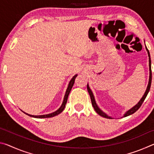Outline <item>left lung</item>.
<instances>
[{"label": "left lung", "mask_w": 154, "mask_h": 154, "mask_svg": "<svg viewBox=\"0 0 154 154\" xmlns=\"http://www.w3.org/2000/svg\"><path fill=\"white\" fill-rule=\"evenodd\" d=\"M145 49L147 51V54H148V56H149V82H148V85H147V89H146V91L144 94H143V97L140 98V100H139V102L136 105H134L133 107H132L129 110H128L126 113L124 114L123 117H127L128 116H130V115L133 114L134 113H135L138 109L140 108V106H141V105L143 103V101L145 100V99L146 98V96H147V94L149 93V91L150 89V87H151V83H152V69H151V58H150V54H149V51L148 50L147 47L145 45ZM87 89L88 92H89V94L90 96V98H91V101H92V105L93 106L94 109V110L96 111V113H97L98 115H100V116L103 117V118H107V119H112V118L111 116H108L107 114L105 113V112H103L101 109L98 107V106L97 104L96 103V100H95V98H94V96L93 93L92 92V90L89 87V85H88V83L87 84Z\"/></svg>", "instance_id": "1"}]
</instances>
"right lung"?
I'll return each instance as SVG.
<instances>
[{"instance_id":"add662e5","label":"right lung","mask_w":154,"mask_h":154,"mask_svg":"<svg viewBox=\"0 0 154 154\" xmlns=\"http://www.w3.org/2000/svg\"><path fill=\"white\" fill-rule=\"evenodd\" d=\"M77 76V75H74V76L72 77V79H71V81H70V82H69V85H68L66 91V92H65V95H64V97L63 102H62V105L60 106V107L58 109V110H56V111H54V112H53V113H51L46 114V115H41V116H32V115H30V114H28V113H25V112H24L23 111H22L24 112L25 114L28 115V116L32 117V118H52V117L58 116V114L62 113V111L64 110L65 106H66V102H67V99H68V96H69V93H70V92H71V90L72 89V86H73L75 78H76Z\"/></svg>"}]
</instances>
